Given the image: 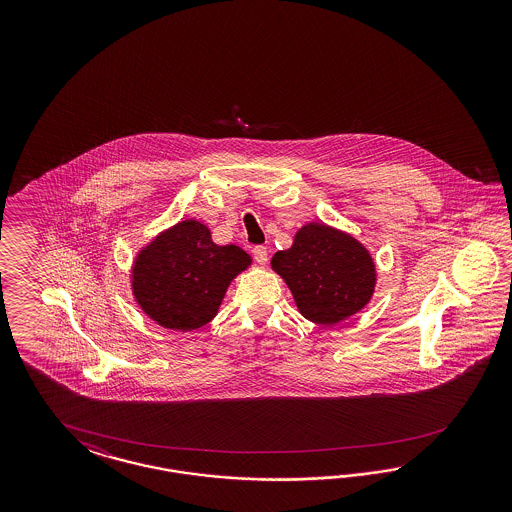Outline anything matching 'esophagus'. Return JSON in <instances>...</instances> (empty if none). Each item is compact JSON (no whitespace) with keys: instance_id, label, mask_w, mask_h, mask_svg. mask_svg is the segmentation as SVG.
Here are the masks:
<instances>
[{"instance_id":"34e87169","label":"esophagus","mask_w":512,"mask_h":512,"mask_svg":"<svg viewBox=\"0 0 512 512\" xmlns=\"http://www.w3.org/2000/svg\"><path fill=\"white\" fill-rule=\"evenodd\" d=\"M253 257H255V261L259 264H264L268 261V249L264 248V246H255L253 248Z\"/></svg>"}]
</instances>
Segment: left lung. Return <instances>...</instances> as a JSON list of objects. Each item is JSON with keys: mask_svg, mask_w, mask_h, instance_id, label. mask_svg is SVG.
Segmentation results:
<instances>
[{"mask_svg": "<svg viewBox=\"0 0 512 512\" xmlns=\"http://www.w3.org/2000/svg\"><path fill=\"white\" fill-rule=\"evenodd\" d=\"M272 270L291 289L298 311L317 325H338L372 300L375 263L355 236L311 221L293 246L272 257Z\"/></svg>", "mask_w": 512, "mask_h": 512, "instance_id": "8db88e82", "label": "left lung"}]
</instances>
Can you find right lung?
<instances>
[{
  "instance_id": "obj_1",
  "label": "right lung",
  "mask_w": 512,
  "mask_h": 512,
  "mask_svg": "<svg viewBox=\"0 0 512 512\" xmlns=\"http://www.w3.org/2000/svg\"><path fill=\"white\" fill-rule=\"evenodd\" d=\"M249 264L244 249L217 246L204 223L184 219L140 249L131 289L140 310L157 325L189 332L216 317L231 281Z\"/></svg>"
}]
</instances>
